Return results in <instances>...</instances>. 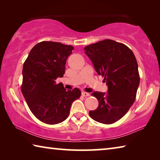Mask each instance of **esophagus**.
Here are the masks:
<instances>
[{"label":"esophagus","mask_w":160,"mask_h":160,"mask_svg":"<svg viewBox=\"0 0 160 160\" xmlns=\"http://www.w3.org/2000/svg\"><path fill=\"white\" fill-rule=\"evenodd\" d=\"M82 96H83V97H88V96H90V93H86V92H85V91H82Z\"/></svg>","instance_id":"34e87169"}]
</instances>
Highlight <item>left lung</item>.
Returning <instances> with one entry per match:
<instances>
[{
    "label": "left lung",
    "mask_w": 160,
    "mask_h": 160,
    "mask_svg": "<svg viewBox=\"0 0 160 160\" xmlns=\"http://www.w3.org/2000/svg\"><path fill=\"white\" fill-rule=\"evenodd\" d=\"M84 50L108 86V93L91 94L98 100V107L89 115L102 124H113L127 114L136 100L140 83L136 57L126 45L110 39L88 45Z\"/></svg>",
    "instance_id": "8db88e82"
}]
</instances>
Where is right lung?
I'll use <instances>...</instances> for the list:
<instances>
[{
    "instance_id": "obj_1",
    "label": "right lung",
    "mask_w": 160,
    "mask_h": 160,
    "mask_svg": "<svg viewBox=\"0 0 160 160\" xmlns=\"http://www.w3.org/2000/svg\"><path fill=\"white\" fill-rule=\"evenodd\" d=\"M74 49L70 45L42 41L31 50L22 69V93L36 118L48 124H57L69 114L72 102L81 91H66L56 78L65 72L67 59Z\"/></svg>"
}]
</instances>
